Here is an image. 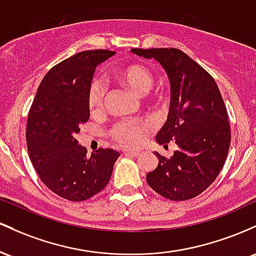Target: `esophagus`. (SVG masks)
I'll return each mask as SVG.
<instances>
[{"label":"esophagus","instance_id":"esophagus-1","mask_svg":"<svg viewBox=\"0 0 256 256\" xmlns=\"http://www.w3.org/2000/svg\"><path fill=\"white\" fill-rule=\"evenodd\" d=\"M124 156L126 157H136V156H139V152L138 151H126Z\"/></svg>","mask_w":256,"mask_h":256}]
</instances>
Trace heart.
<instances>
[{
  "label": "heart",
  "mask_w": 256,
  "mask_h": 256,
  "mask_svg": "<svg viewBox=\"0 0 256 256\" xmlns=\"http://www.w3.org/2000/svg\"><path fill=\"white\" fill-rule=\"evenodd\" d=\"M120 80L126 86L136 93L138 96H144L154 87V76L148 68L142 66H129L118 74ZM106 96V87L104 82L99 78H94L88 90V106L92 112H96L104 108ZM148 123L142 120H123L116 123L110 130L112 140L120 148H136L142 145L146 136V129Z\"/></svg>",
  "instance_id": "heart-1"
}]
</instances>
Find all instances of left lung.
<instances>
[{"mask_svg":"<svg viewBox=\"0 0 256 256\" xmlns=\"http://www.w3.org/2000/svg\"><path fill=\"white\" fill-rule=\"evenodd\" d=\"M132 52L156 59L170 81V108L156 142H175L178 150L169 160L154 152L158 164L146 174V182L168 200H191L213 184L228 157L231 130L225 102L213 77L180 50Z\"/></svg>","mask_w":256,"mask_h":256,"instance_id":"left-lung-1","label":"left lung"}]
</instances>
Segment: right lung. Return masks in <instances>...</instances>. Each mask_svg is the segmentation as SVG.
<instances>
[{
	"label": "right lung",
	"instance_id": "right-lung-1",
	"mask_svg": "<svg viewBox=\"0 0 256 256\" xmlns=\"http://www.w3.org/2000/svg\"><path fill=\"white\" fill-rule=\"evenodd\" d=\"M112 50H84L59 62L43 77L28 117L31 163L52 192L81 202L108 185L120 154L99 148L87 156L76 136L90 120L88 90L96 68Z\"/></svg>",
	"mask_w": 256,
	"mask_h": 256
}]
</instances>
